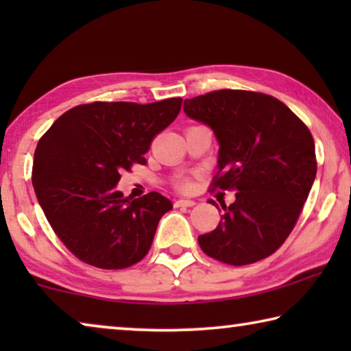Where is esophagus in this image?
I'll use <instances>...</instances> for the list:
<instances>
[{"label":"esophagus","mask_w":351,"mask_h":351,"mask_svg":"<svg viewBox=\"0 0 351 351\" xmlns=\"http://www.w3.org/2000/svg\"><path fill=\"white\" fill-rule=\"evenodd\" d=\"M195 204H197V203H195L193 199H178L175 203L176 207H192Z\"/></svg>","instance_id":"obj_1"}]
</instances>
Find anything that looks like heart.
Returning a JSON list of instances; mask_svg holds the SVG:
<instances>
[{"instance_id": "heart-1", "label": "heart", "mask_w": 351, "mask_h": 351, "mask_svg": "<svg viewBox=\"0 0 351 351\" xmlns=\"http://www.w3.org/2000/svg\"><path fill=\"white\" fill-rule=\"evenodd\" d=\"M181 187H182V189H189V184H187V182H182Z\"/></svg>"}]
</instances>
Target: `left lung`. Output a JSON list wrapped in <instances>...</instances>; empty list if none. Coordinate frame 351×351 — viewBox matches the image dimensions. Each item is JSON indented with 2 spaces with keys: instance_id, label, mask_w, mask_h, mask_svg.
Returning a JSON list of instances; mask_svg holds the SVG:
<instances>
[{
  "instance_id": "1",
  "label": "left lung",
  "mask_w": 351,
  "mask_h": 351,
  "mask_svg": "<svg viewBox=\"0 0 351 351\" xmlns=\"http://www.w3.org/2000/svg\"><path fill=\"white\" fill-rule=\"evenodd\" d=\"M184 112L217 138L213 187L235 190L217 229L198 237L201 249L235 266L268 257L288 239L316 178L310 130L280 100L252 91L186 99Z\"/></svg>"
}]
</instances>
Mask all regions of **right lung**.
Wrapping results in <instances>:
<instances>
[{"label":"right lung","instance_id":"obj_1","mask_svg":"<svg viewBox=\"0 0 351 351\" xmlns=\"http://www.w3.org/2000/svg\"><path fill=\"white\" fill-rule=\"evenodd\" d=\"M182 99L154 104L79 105L52 123L35 148L32 184L38 204L77 258L102 269L138 263L159 219L173 204L158 192L123 197L121 171L145 164L152 139L175 121Z\"/></svg>","mask_w":351,"mask_h":351}]
</instances>
